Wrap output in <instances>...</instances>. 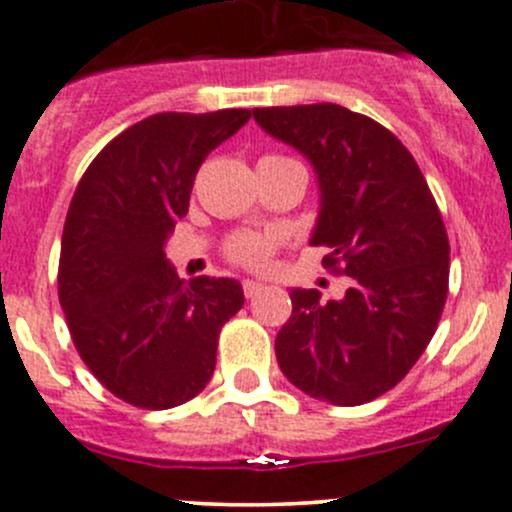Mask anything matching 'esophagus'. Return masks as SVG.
Segmentation results:
<instances>
[{"mask_svg": "<svg viewBox=\"0 0 512 512\" xmlns=\"http://www.w3.org/2000/svg\"><path fill=\"white\" fill-rule=\"evenodd\" d=\"M242 290H245V297H257L265 290V285L260 280H245L242 282Z\"/></svg>", "mask_w": 512, "mask_h": 512, "instance_id": "34e87169", "label": "esophagus"}]
</instances>
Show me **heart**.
<instances>
[{
    "label": "heart",
    "instance_id": "heart-1",
    "mask_svg": "<svg viewBox=\"0 0 512 512\" xmlns=\"http://www.w3.org/2000/svg\"><path fill=\"white\" fill-rule=\"evenodd\" d=\"M270 250L272 242L260 235H252V232H242V235H235L227 242V255L245 267L265 265L267 257H270Z\"/></svg>",
    "mask_w": 512,
    "mask_h": 512
}]
</instances>
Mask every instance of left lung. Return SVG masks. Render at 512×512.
<instances>
[{
    "mask_svg": "<svg viewBox=\"0 0 512 512\" xmlns=\"http://www.w3.org/2000/svg\"><path fill=\"white\" fill-rule=\"evenodd\" d=\"M275 140L312 165L320 212L310 245L350 277L345 297L292 290L277 332L280 370L330 405L370 403L395 388L433 340L448 297L450 245L430 187L403 142L340 104L252 109Z\"/></svg>",
    "mask_w": 512,
    "mask_h": 512,
    "instance_id": "1",
    "label": "left lung"
}]
</instances>
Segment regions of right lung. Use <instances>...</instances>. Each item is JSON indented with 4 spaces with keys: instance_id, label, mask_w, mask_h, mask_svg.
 Instances as JSON below:
<instances>
[{
    "instance_id": "add662e5",
    "label": "right lung",
    "mask_w": 512,
    "mask_h": 512,
    "mask_svg": "<svg viewBox=\"0 0 512 512\" xmlns=\"http://www.w3.org/2000/svg\"><path fill=\"white\" fill-rule=\"evenodd\" d=\"M250 117V109L152 114L94 157L72 197L59 305L84 365L135 408L167 410L200 395L222 325L245 305L232 277L180 280L165 245L205 157Z\"/></svg>"
}]
</instances>
